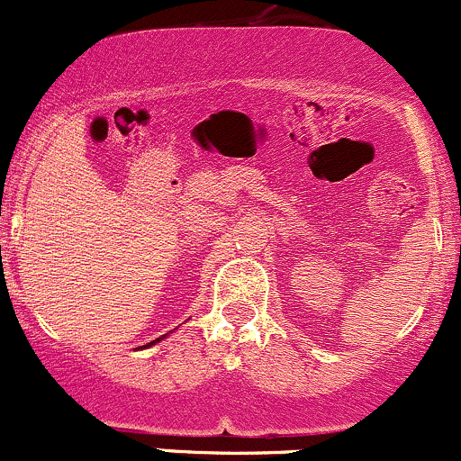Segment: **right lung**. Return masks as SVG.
<instances>
[{
    "instance_id": "1",
    "label": "right lung",
    "mask_w": 461,
    "mask_h": 461,
    "mask_svg": "<svg viewBox=\"0 0 461 461\" xmlns=\"http://www.w3.org/2000/svg\"><path fill=\"white\" fill-rule=\"evenodd\" d=\"M158 340H160V338H158ZM158 340H153V342H158ZM153 342H149V345H153ZM149 345H147V347H149Z\"/></svg>"
}]
</instances>
